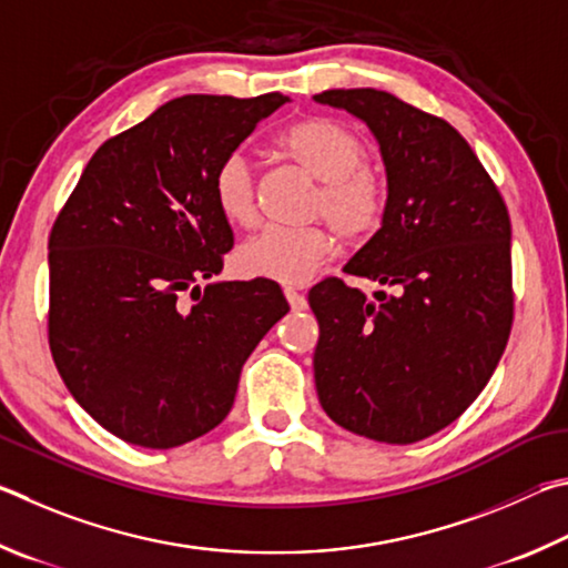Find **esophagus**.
Returning a JSON list of instances; mask_svg holds the SVG:
<instances>
[{
	"label": "esophagus",
	"instance_id": "obj_1",
	"mask_svg": "<svg viewBox=\"0 0 568 568\" xmlns=\"http://www.w3.org/2000/svg\"><path fill=\"white\" fill-rule=\"evenodd\" d=\"M284 296L286 302H290V306L294 312H304L306 310V296L300 294L296 290H284Z\"/></svg>",
	"mask_w": 568,
	"mask_h": 568
}]
</instances>
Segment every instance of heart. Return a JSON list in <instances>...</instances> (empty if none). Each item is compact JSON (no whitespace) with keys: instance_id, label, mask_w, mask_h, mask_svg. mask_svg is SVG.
Here are the masks:
<instances>
[{"instance_id":"b5f03b06","label":"heart","mask_w":568,"mask_h":568,"mask_svg":"<svg viewBox=\"0 0 568 568\" xmlns=\"http://www.w3.org/2000/svg\"><path fill=\"white\" fill-rule=\"evenodd\" d=\"M274 152L316 182L304 229H264L236 248L239 274L278 284H304L334 254V234L364 244L379 232L392 204L389 179L366 159L359 134L326 116H304L274 136ZM214 204L229 224L252 226L258 216V179L244 154H229L212 179Z\"/></svg>"}]
</instances>
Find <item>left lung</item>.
<instances>
[{"mask_svg": "<svg viewBox=\"0 0 568 568\" xmlns=\"http://www.w3.org/2000/svg\"><path fill=\"white\" fill-rule=\"evenodd\" d=\"M314 99L364 119L379 139L389 214L344 272L394 290L369 302L329 276L310 292L316 394L344 429L384 444L422 442L469 409L509 342V209L442 116L379 89Z\"/></svg>", "mask_w": 568, "mask_h": 568, "instance_id": "1", "label": "left lung"}]
</instances>
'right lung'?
<instances>
[{
	"instance_id": "obj_1",
	"label": "right lung",
	"mask_w": 568,
	"mask_h": 568,
	"mask_svg": "<svg viewBox=\"0 0 568 568\" xmlns=\"http://www.w3.org/2000/svg\"><path fill=\"white\" fill-rule=\"evenodd\" d=\"M290 97L186 94L97 149L49 234V349L109 434L172 449L224 422L239 374L290 312L278 284L199 282L234 244L219 162Z\"/></svg>"
}]
</instances>
